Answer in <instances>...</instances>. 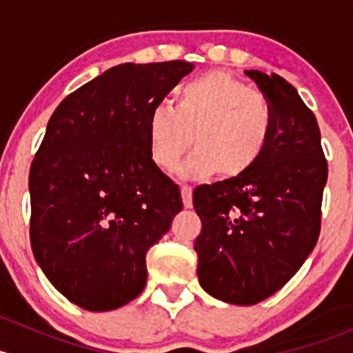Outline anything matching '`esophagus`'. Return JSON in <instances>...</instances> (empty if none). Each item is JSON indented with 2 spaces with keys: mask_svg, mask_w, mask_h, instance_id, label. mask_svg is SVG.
<instances>
[{
  "mask_svg": "<svg viewBox=\"0 0 353 353\" xmlns=\"http://www.w3.org/2000/svg\"><path fill=\"white\" fill-rule=\"evenodd\" d=\"M181 196H183V203L186 208L193 206V188L188 186V184L181 186Z\"/></svg>",
  "mask_w": 353,
  "mask_h": 353,
  "instance_id": "1",
  "label": "esophagus"
}]
</instances>
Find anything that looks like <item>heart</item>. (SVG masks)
Here are the masks:
<instances>
[{"label": "heart", "mask_w": 353, "mask_h": 353, "mask_svg": "<svg viewBox=\"0 0 353 353\" xmlns=\"http://www.w3.org/2000/svg\"><path fill=\"white\" fill-rule=\"evenodd\" d=\"M275 112L268 99L223 71H210L176 90V108L157 104L148 114L150 160L163 172L181 165L183 177L222 179L244 176L258 163L272 138Z\"/></svg>", "instance_id": "obj_1"}]
</instances>
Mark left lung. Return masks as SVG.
Returning <instances> with one entry per match:
<instances>
[{"label":"left lung","mask_w":353,"mask_h":353,"mask_svg":"<svg viewBox=\"0 0 353 353\" xmlns=\"http://www.w3.org/2000/svg\"><path fill=\"white\" fill-rule=\"evenodd\" d=\"M275 112L272 138L251 170L193 191L203 229L194 243L199 285L252 305L280 290L307 259L321 230L328 162L312 110L279 74L244 71Z\"/></svg>","instance_id":"1"}]
</instances>
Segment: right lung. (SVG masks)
<instances>
[{
  "label": "right lung",
  "mask_w": 353,
  "mask_h": 353,
  "mask_svg": "<svg viewBox=\"0 0 353 353\" xmlns=\"http://www.w3.org/2000/svg\"><path fill=\"white\" fill-rule=\"evenodd\" d=\"M193 63H124L70 94L32 160L30 244L73 304L112 311L141 294L147 251L183 210L148 155V114Z\"/></svg>",
  "instance_id": "1"
}]
</instances>
